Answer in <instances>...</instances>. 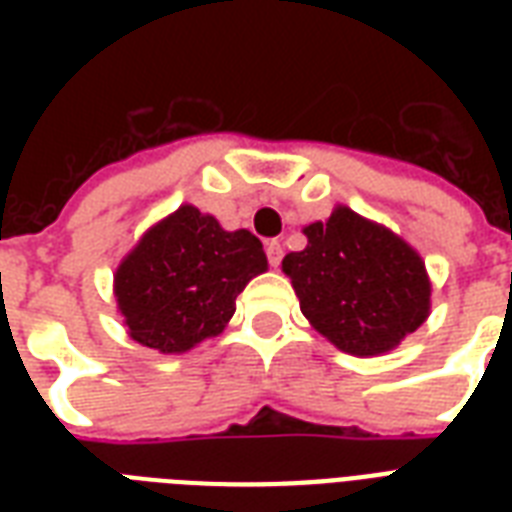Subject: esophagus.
Segmentation results:
<instances>
[{"label":"esophagus","mask_w":512,"mask_h":512,"mask_svg":"<svg viewBox=\"0 0 512 512\" xmlns=\"http://www.w3.org/2000/svg\"><path fill=\"white\" fill-rule=\"evenodd\" d=\"M265 255H268V263L276 268V265L281 263V257H284V249H281L279 241L273 239V241H268V244H265Z\"/></svg>","instance_id":"obj_1"}]
</instances>
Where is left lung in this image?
Instances as JSON below:
<instances>
[{
    "mask_svg": "<svg viewBox=\"0 0 512 512\" xmlns=\"http://www.w3.org/2000/svg\"><path fill=\"white\" fill-rule=\"evenodd\" d=\"M303 233L308 247L289 252L281 268L303 316L332 345L350 356H380L425 324L428 271L401 236L348 207Z\"/></svg>",
    "mask_w": 512,
    "mask_h": 512,
    "instance_id": "8db88e82",
    "label": "left lung"
}]
</instances>
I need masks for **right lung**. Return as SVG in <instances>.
<instances>
[{
	"instance_id": "add662e5",
	"label": "right lung",
	"mask_w": 512,
	"mask_h": 512,
	"mask_svg": "<svg viewBox=\"0 0 512 512\" xmlns=\"http://www.w3.org/2000/svg\"><path fill=\"white\" fill-rule=\"evenodd\" d=\"M268 268L249 231H223L193 204L148 228L114 273L127 332L159 353H185L220 335L249 279Z\"/></svg>"
}]
</instances>
